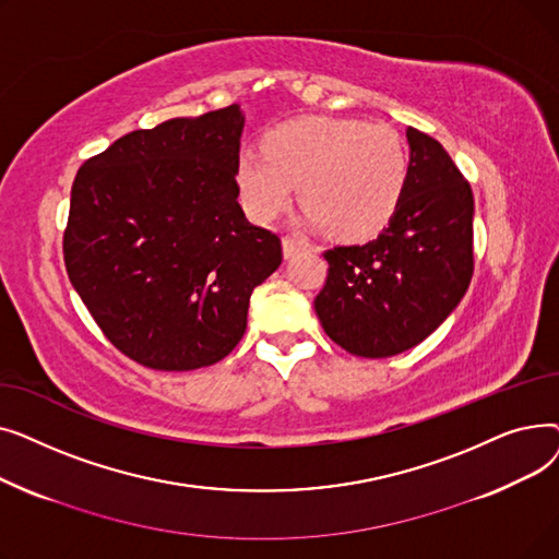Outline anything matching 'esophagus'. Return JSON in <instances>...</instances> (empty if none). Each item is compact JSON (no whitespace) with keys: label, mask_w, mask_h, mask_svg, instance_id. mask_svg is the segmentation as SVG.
<instances>
[{"label":"esophagus","mask_w":559,"mask_h":559,"mask_svg":"<svg viewBox=\"0 0 559 559\" xmlns=\"http://www.w3.org/2000/svg\"><path fill=\"white\" fill-rule=\"evenodd\" d=\"M304 249H308V242L304 238H297V235H285V238H283V253H285V258L297 255Z\"/></svg>","instance_id":"obj_1"}]
</instances>
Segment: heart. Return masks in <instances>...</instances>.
I'll return each instance as SVG.
<instances>
[{
  "instance_id": "1",
  "label": "heart",
  "mask_w": 559,
  "mask_h": 559,
  "mask_svg": "<svg viewBox=\"0 0 559 559\" xmlns=\"http://www.w3.org/2000/svg\"><path fill=\"white\" fill-rule=\"evenodd\" d=\"M409 176L403 138L383 122L354 117H297L264 135V152L242 150L235 163L245 213L270 224L295 201L306 224L344 240H367L399 213Z\"/></svg>"
}]
</instances>
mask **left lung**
Here are the masks:
<instances>
[{
    "instance_id": "8db88e82",
    "label": "left lung",
    "mask_w": 559,
    "mask_h": 559,
    "mask_svg": "<svg viewBox=\"0 0 559 559\" xmlns=\"http://www.w3.org/2000/svg\"><path fill=\"white\" fill-rule=\"evenodd\" d=\"M409 176L399 213L376 240L324 253L314 299L326 335L360 358L424 342L457 308L474 274V194L435 138L407 127Z\"/></svg>"
}]
</instances>
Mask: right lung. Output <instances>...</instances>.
Wrapping results in <instances>:
<instances>
[{
	"label": "right lung",
	"instance_id": "add662e5",
	"mask_svg": "<svg viewBox=\"0 0 559 559\" xmlns=\"http://www.w3.org/2000/svg\"><path fill=\"white\" fill-rule=\"evenodd\" d=\"M238 104L115 140L79 169L63 240L68 276L104 335L158 371L211 367L247 331L278 235L238 203Z\"/></svg>",
	"mask_w": 559,
	"mask_h": 559
}]
</instances>
